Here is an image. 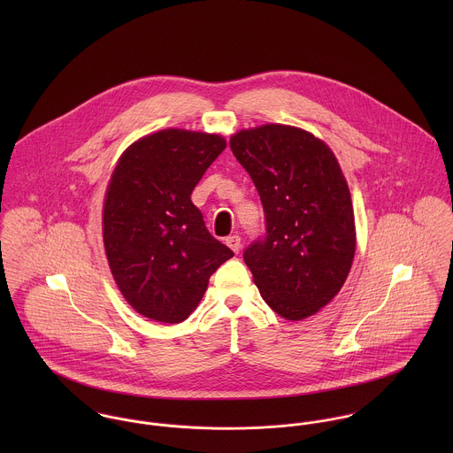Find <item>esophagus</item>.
<instances>
[{
	"label": "esophagus",
	"instance_id": "34e87169",
	"mask_svg": "<svg viewBox=\"0 0 453 453\" xmlns=\"http://www.w3.org/2000/svg\"><path fill=\"white\" fill-rule=\"evenodd\" d=\"M226 246L234 251V253H239L241 251V237L239 235H230L226 239Z\"/></svg>",
	"mask_w": 453,
	"mask_h": 453
}]
</instances>
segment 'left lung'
<instances>
[{
  "label": "left lung",
  "instance_id": "1",
  "mask_svg": "<svg viewBox=\"0 0 453 453\" xmlns=\"http://www.w3.org/2000/svg\"><path fill=\"white\" fill-rule=\"evenodd\" d=\"M265 212L244 261L266 305L300 321L342 289L356 253L350 192L333 151L307 130L266 124L230 139Z\"/></svg>",
  "mask_w": 453,
  "mask_h": 453
}]
</instances>
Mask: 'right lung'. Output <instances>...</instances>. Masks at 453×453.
<instances>
[{
  "mask_svg": "<svg viewBox=\"0 0 453 453\" xmlns=\"http://www.w3.org/2000/svg\"><path fill=\"white\" fill-rule=\"evenodd\" d=\"M225 148L218 134L160 130L130 144L113 171L103 212L104 250L124 298L148 319L185 321L209 277L234 257L192 202Z\"/></svg>",
  "mask_w": 453,
  "mask_h": 453,
  "instance_id": "add662e5",
  "label": "right lung"
}]
</instances>
